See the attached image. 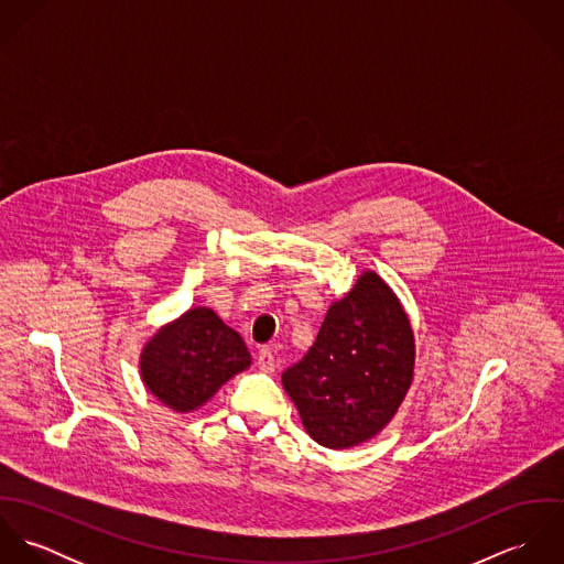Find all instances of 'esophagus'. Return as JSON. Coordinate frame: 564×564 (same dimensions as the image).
Returning a JSON list of instances; mask_svg holds the SVG:
<instances>
[{
	"instance_id": "1",
	"label": "esophagus",
	"mask_w": 564,
	"mask_h": 564,
	"mask_svg": "<svg viewBox=\"0 0 564 564\" xmlns=\"http://www.w3.org/2000/svg\"><path fill=\"white\" fill-rule=\"evenodd\" d=\"M256 365L260 371L264 373H273L275 371V358H273V351L269 347H262L256 356Z\"/></svg>"
}]
</instances>
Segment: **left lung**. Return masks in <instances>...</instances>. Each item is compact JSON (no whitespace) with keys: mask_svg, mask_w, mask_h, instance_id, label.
Instances as JSON below:
<instances>
[{"mask_svg":"<svg viewBox=\"0 0 564 564\" xmlns=\"http://www.w3.org/2000/svg\"><path fill=\"white\" fill-rule=\"evenodd\" d=\"M414 336L398 295L365 271L334 302L315 345L282 373L306 432L329 449H349L384 430L412 384Z\"/></svg>","mask_w":564,"mask_h":564,"instance_id":"1","label":"left lung"}]
</instances>
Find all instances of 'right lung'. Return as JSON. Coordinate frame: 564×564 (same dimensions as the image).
Segmentation results:
<instances>
[{"label":"right lung","mask_w":564,"mask_h":564,"mask_svg":"<svg viewBox=\"0 0 564 564\" xmlns=\"http://www.w3.org/2000/svg\"><path fill=\"white\" fill-rule=\"evenodd\" d=\"M251 365L241 334L197 306L162 325L141 351L148 391L175 412H193Z\"/></svg>","instance_id":"right-lung-1"}]
</instances>
